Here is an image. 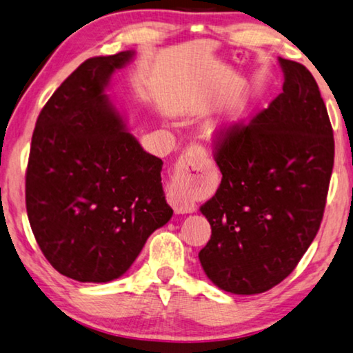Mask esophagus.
<instances>
[{
  "mask_svg": "<svg viewBox=\"0 0 353 353\" xmlns=\"http://www.w3.org/2000/svg\"><path fill=\"white\" fill-rule=\"evenodd\" d=\"M208 156L207 150L201 145L188 146L183 154L178 157L175 165V173H173L170 188L167 191V201L170 203L173 210L176 213H192L196 210L191 194V172L194 167L202 164Z\"/></svg>",
  "mask_w": 353,
  "mask_h": 353,
  "instance_id": "1",
  "label": "esophagus"
}]
</instances>
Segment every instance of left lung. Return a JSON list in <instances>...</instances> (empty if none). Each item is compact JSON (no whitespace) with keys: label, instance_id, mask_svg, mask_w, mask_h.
<instances>
[{"label":"left lung","instance_id":"left-lung-1","mask_svg":"<svg viewBox=\"0 0 353 353\" xmlns=\"http://www.w3.org/2000/svg\"><path fill=\"white\" fill-rule=\"evenodd\" d=\"M279 62L282 94L213 140L223 178L201 207L212 237L199 259L234 294L264 293L293 272L320 229L333 172V127L319 85L304 65Z\"/></svg>","mask_w":353,"mask_h":353}]
</instances>
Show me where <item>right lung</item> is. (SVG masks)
Returning a JSON list of instances; mask_svg holds the SVG:
<instances>
[{
  "mask_svg": "<svg viewBox=\"0 0 353 353\" xmlns=\"http://www.w3.org/2000/svg\"><path fill=\"white\" fill-rule=\"evenodd\" d=\"M132 50L81 63L44 105L25 175L28 221L46 259L65 277H121L148 237L172 218L162 161L125 130L105 94Z\"/></svg>",
  "mask_w": 353,
  "mask_h": 353,
  "instance_id": "1",
  "label": "right lung"
}]
</instances>
